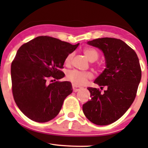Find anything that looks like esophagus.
Masks as SVG:
<instances>
[{"mask_svg": "<svg viewBox=\"0 0 148 148\" xmlns=\"http://www.w3.org/2000/svg\"><path fill=\"white\" fill-rule=\"evenodd\" d=\"M81 89H82V88H81L80 87L77 86H75V85L73 84V90L74 92H78V91H79V90H81Z\"/></svg>", "mask_w": 148, "mask_h": 148, "instance_id": "34e87169", "label": "esophagus"}]
</instances>
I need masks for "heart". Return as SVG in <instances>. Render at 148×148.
Here are the masks:
<instances>
[{
    "label": "heart",
    "instance_id": "heart-1",
    "mask_svg": "<svg viewBox=\"0 0 148 148\" xmlns=\"http://www.w3.org/2000/svg\"><path fill=\"white\" fill-rule=\"evenodd\" d=\"M84 53L87 58L91 62H94L98 59L99 54L96 50L92 48H86L84 50ZM73 53H69L66 56L64 62L66 65L71 63ZM93 77V74L89 71H80L78 70H71L66 74V78L69 82H71L73 84L77 86H84L87 83L88 79Z\"/></svg>",
    "mask_w": 148,
    "mask_h": 148
}]
</instances>
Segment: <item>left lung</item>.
I'll return each mask as SVG.
<instances>
[{"mask_svg": "<svg viewBox=\"0 0 148 148\" xmlns=\"http://www.w3.org/2000/svg\"><path fill=\"white\" fill-rule=\"evenodd\" d=\"M88 44L102 50L106 68L94 84L107 88H88L90 100L83 105L86 118L98 125H107L121 118L134 101L141 78L139 58L135 50L120 39L102 38Z\"/></svg>", "mask_w": 148, "mask_h": 148, "instance_id": "8db88e82", "label": "left lung"}]
</instances>
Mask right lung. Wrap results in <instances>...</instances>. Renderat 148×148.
<instances>
[{"instance_id": "right-lung-1", "label": "right lung", "mask_w": 148, "mask_h": 148, "mask_svg": "<svg viewBox=\"0 0 148 148\" xmlns=\"http://www.w3.org/2000/svg\"><path fill=\"white\" fill-rule=\"evenodd\" d=\"M78 46L42 36L17 50L11 63L12 92L16 104L29 119L45 123L59 113L73 88L69 82L57 80L64 76L60 69L66 56Z\"/></svg>"}]
</instances>
